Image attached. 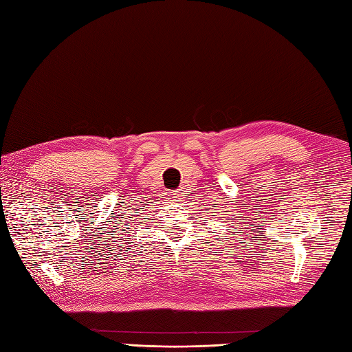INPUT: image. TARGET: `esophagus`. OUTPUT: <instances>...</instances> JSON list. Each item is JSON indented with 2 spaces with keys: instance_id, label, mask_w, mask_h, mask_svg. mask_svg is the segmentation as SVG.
I'll list each match as a JSON object with an SVG mask.
<instances>
[{
  "instance_id": "1",
  "label": "esophagus",
  "mask_w": 352,
  "mask_h": 352,
  "mask_svg": "<svg viewBox=\"0 0 352 352\" xmlns=\"http://www.w3.org/2000/svg\"><path fill=\"white\" fill-rule=\"evenodd\" d=\"M171 196H173V199H179V197H181V194H179L177 191H173V194H171Z\"/></svg>"
}]
</instances>
